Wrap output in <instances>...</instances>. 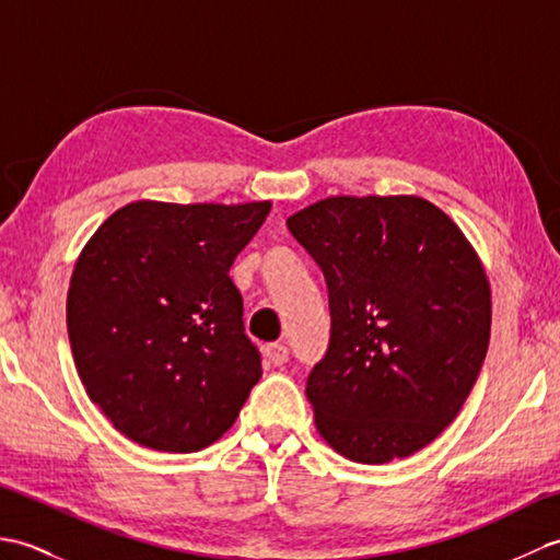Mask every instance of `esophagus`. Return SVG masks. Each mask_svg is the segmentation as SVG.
<instances>
[{
  "mask_svg": "<svg viewBox=\"0 0 560 560\" xmlns=\"http://www.w3.org/2000/svg\"><path fill=\"white\" fill-rule=\"evenodd\" d=\"M265 355H267V361L271 363V365H283L289 361V347L287 343H269V347L265 349Z\"/></svg>",
  "mask_w": 560,
  "mask_h": 560,
  "instance_id": "1",
  "label": "esophagus"
}]
</instances>
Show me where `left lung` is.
Segmentation results:
<instances>
[{
	"label": "left lung",
	"mask_w": 560,
	"mask_h": 560,
	"mask_svg": "<svg viewBox=\"0 0 560 560\" xmlns=\"http://www.w3.org/2000/svg\"><path fill=\"white\" fill-rule=\"evenodd\" d=\"M287 225L329 293V343L305 385L319 435L361 464L433 443L491 337V289L467 237L421 197H329Z\"/></svg>",
	"instance_id": "left-lung-1"
}]
</instances>
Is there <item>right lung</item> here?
I'll list each match as a JSON object with an SVG mask.
<instances>
[{
    "label": "right lung",
    "mask_w": 560,
    "mask_h": 560,
    "mask_svg": "<svg viewBox=\"0 0 560 560\" xmlns=\"http://www.w3.org/2000/svg\"><path fill=\"white\" fill-rule=\"evenodd\" d=\"M269 209L135 201L83 247L71 353L91 401L135 443L197 452L235 423L261 359L229 271Z\"/></svg>",
    "instance_id": "right-lung-1"
}]
</instances>
